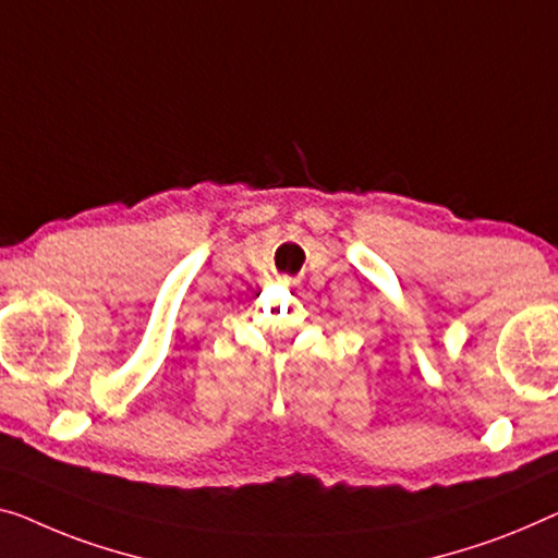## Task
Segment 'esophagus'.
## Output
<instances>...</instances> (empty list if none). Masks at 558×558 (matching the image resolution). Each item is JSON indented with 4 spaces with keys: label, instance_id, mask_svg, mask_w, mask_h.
Returning a JSON list of instances; mask_svg holds the SVG:
<instances>
[{
    "label": "esophagus",
    "instance_id": "obj_1",
    "mask_svg": "<svg viewBox=\"0 0 558 558\" xmlns=\"http://www.w3.org/2000/svg\"><path fill=\"white\" fill-rule=\"evenodd\" d=\"M278 282H280V286H288V288L298 286V280H293V278H278Z\"/></svg>",
    "mask_w": 558,
    "mask_h": 558
}]
</instances>
